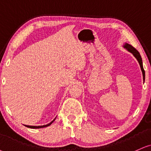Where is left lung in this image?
I'll return each instance as SVG.
<instances>
[{
    "label": "left lung",
    "mask_w": 151,
    "mask_h": 151,
    "mask_svg": "<svg viewBox=\"0 0 151 151\" xmlns=\"http://www.w3.org/2000/svg\"><path fill=\"white\" fill-rule=\"evenodd\" d=\"M124 48H125V49H127L128 51L130 52L131 53H132V55L134 56L135 58L137 59V61H139V65H140V67H141V71H142V73H143V78H144V81H145V70L144 69V67H143V62H142V59H141V57L140 55V54L138 51H137V50L135 49L134 47H132V46L131 45L128 44V43H125L124 45Z\"/></svg>",
    "instance_id": "1"
}]
</instances>
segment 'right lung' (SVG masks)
Returning <instances> with one entry per match:
<instances>
[{
  "instance_id": "add662e5",
  "label": "right lung",
  "mask_w": 151,
  "mask_h": 151,
  "mask_svg": "<svg viewBox=\"0 0 151 151\" xmlns=\"http://www.w3.org/2000/svg\"><path fill=\"white\" fill-rule=\"evenodd\" d=\"M55 119H56V118L54 119V120H53L51 122H50V123H48L47 124H45V125H41V126H30V125H25V126H26V127H29V128H32V129H39V128L46 127H48V126H50V124L52 123L55 120Z\"/></svg>"
}]
</instances>
